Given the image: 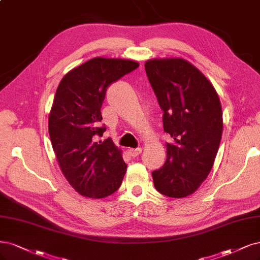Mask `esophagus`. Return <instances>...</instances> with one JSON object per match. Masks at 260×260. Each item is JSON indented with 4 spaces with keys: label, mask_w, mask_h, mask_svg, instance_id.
Returning <instances> with one entry per match:
<instances>
[{
    "label": "esophagus",
    "mask_w": 260,
    "mask_h": 260,
    "mask_svg": "<svg viewBox=\"0 0 260 260\" xmlns=\"http://www.w3.org/2000/svg\"><path fill=\"white\" fill-rule=\"evenodd\" d=\"M142 153V148L139 147V148H136V149H129V154L131 157H138L140 154Z\"/></svg>",
    "instance_id": "esophagus-1"
}]
</instances>
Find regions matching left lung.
Segmentation results:
<instances>
[{
    "instance_id": "8db88e82",
    "label": "left lung",
    "mask_w": 260,
    "mask_h": 260,
    "mask_svg": "<svg viewBox=\"0 0 260 260\" xmlns=\"http://www.w3.org/2000/svg\"><path fill=\"white\" fill-rule=\"evenodd\" d=\"M151 88L164 111L165 165L151 172L156 189L184 198L198 189L215 160L222 133V112L215 88L200 71L180 59L145 62Z\"/></svg>"
}]
</instances>
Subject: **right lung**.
I'll use <instances>...</instances> for the list:
<instances>
[{"label":"right lung","instance_id":"right-lung-1","mask_svg":"<svg viewBox=\"0 0 260 260\" xmlns=\"http://www.w3.org/2000/svg\"><path fill=\"white\" fill-rule=\"evenodd\" d=\"M139 68L136 61L93 58L60 82L49 114V137L61 171L82 196L100 199L114 193L127 171L121 151L105 132L101 106L111 84Z\"/></svg>","mask_w":260,"mask_h":260}]
</instances>
